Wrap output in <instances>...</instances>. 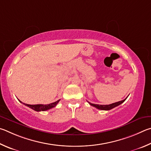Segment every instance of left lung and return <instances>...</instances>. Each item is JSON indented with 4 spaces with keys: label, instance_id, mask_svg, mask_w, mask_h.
<instances>
[{
    "label": "left lung",
    "instance_id": "obj_1",
    "mask_svg": "<svg viewBox=\"0 0 151 151\" xmlns=\"http://www.w3.org/2000/svg\"><path fill=\"white\" fill-rule=\"evenodd\" d=\"M126 98V99H127ZM126 99L122 100V101H118V102H116V103H113L112 104H109V105H97V104H91V103L88 101L89 105H91V106H93L95 107H96L97 109H100V110H105V111H108V110H110L113 109V108H114L115 107L118 106V105H121V104H123V103L125 101Z\"/></svg>",
    "mask_w": 151,
    "mask_h": 151
}]
</instances>
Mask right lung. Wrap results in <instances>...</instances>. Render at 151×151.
I'll return each mask as SVG.
<instances>
[{
  "label": "right lung",
  "instance_id": "add662e5",
  "mask_svg": "<svg viewBox=\"0 0 151 151\" xmlns=\"http://www.w3.org/2000/svg\"><path fill=\"white\" fill-rule=\"evenodd\" d=\"M60 100H58L57 101L54 102V103H52V104H47V105H42V104H38V105H29V104H24L22 101H20V102L22 103L24 105H25L26 106H28V107L31 108V109H32L33 110L36 111H46V110H48L52 109V108L56 106V105L58 104V102L60 101Z\"/></svg>",
  "mask_w": 151,
  "mask_h": 151
}]
</instances>
